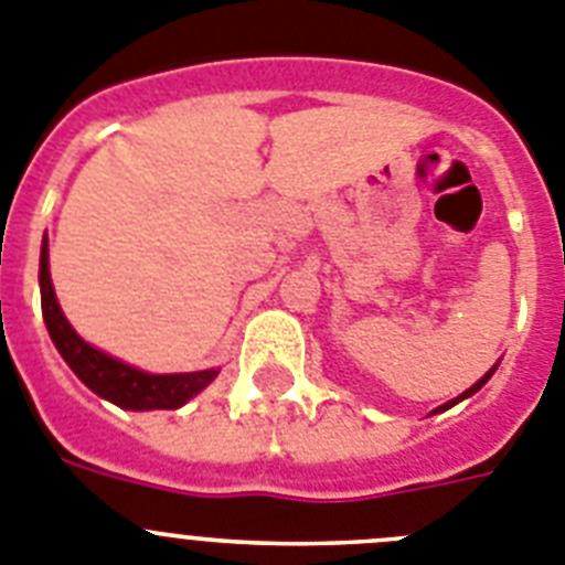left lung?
Listing matches in <instances>:
<instances>
[{
    "mask_svg": "<svg viewBox=\"0 0 565 565\" xmlns=\"http://www.w3.org/2000/svg\"><path fill=\"white\" fill-rule=\"evenodd\" d=\"M494 370H498V366H492V370H489V372H487V375L480 377L478 384H472V386H469V390H466V392H463V395H458V398H452V401H449V404L438 406V409H435V412H444V409H449V406H455V404H458V401H463V398H469V395H475V392H478V390H480V386L487 384L489 377H492V372H494Z\"/></svg>",
    "mask_w": 565,
    "mask_h": 565,
    "instance_id": "8db88e82",
    "label": "left lung"
}]
</instances>
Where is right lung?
Listing matches in <instances>:
<instances>
[{
    "mask_svg": "<svg viewBox=\"0 0 565 565\" xmlns=\"http://www.w3.org/2000/svg\"><path fill=\"white\" fill-rule=\"evenodd\" d=\"M39 289H42V316H45L47 332H51V341L56 343L58 355L65 358V364L76 372V377L87 390L121 409H179L218 375V370L150 375V372L136 370L119 358L96 350L85 338H78L53 292L51 267H47V238L42 242V255H39Z\"/></svg>",
    "mask_w": 565,
    "mask_h": 565,
    "instance_id": "1",
    "label": "right lung"
}]
</instances>
